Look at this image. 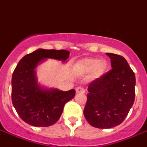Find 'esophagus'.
I'll list each match as a JSON object with an SVG mask.
<instances>
[{"label":"esophagus","mask_w":147,"mask_h":147,"mask_svg":"<svg viewBox=\"0 0 147 147\" xmlns=\"http://www.w3.org/2000/svg\"><path fill=\"white\" fill-rule=\"evenodd\" d=\"M76 91V93H83L85 92V90L84 88L82 87H77Z\"/></svg>","instance_id":"esophagus-1"}]
</instances>
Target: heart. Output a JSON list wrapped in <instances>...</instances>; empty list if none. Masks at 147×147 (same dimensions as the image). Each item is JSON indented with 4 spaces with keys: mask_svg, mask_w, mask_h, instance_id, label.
Here are the masks:
<instances>
[{
    "mask_svg": "<svg viewBox=\"0 0 147 147\" xmlns=\"http://www.w3.org/2000/svg\"><path fill=\"white\" fill-rule=\"evenodd\" d=\"M107 63L98 58H84L79 61L76 65V69L80 74H92L94 78L101 77L106 71Z\"/></svg>",
    "mask_w": 147,
    "mask_h": 147,
    "instance_id": "1",
    "label": "heart"
}]
</instances>
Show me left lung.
<instances>
[{"mask_svg": "<svg viewBox=\"0 0 147 147\" xmlns=\"http://www.w3.org/2000/svg\"><path fill=\"white\" fill-rule=\"evenodd\" d=\"M111 68L88 86L89 93L83 114L95 128L110 129L120 125L135 100L136 77L122 56L107 53Z\"/></svg>", "mask_w": 147, "mask_h": 147, "instance_id": "1", "label": "left lung"}]
</instances>
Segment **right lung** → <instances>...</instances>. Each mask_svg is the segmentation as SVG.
Returning <instances> with one entry per match:
<instances>
[{"label":"right lung","instance_id":"obj_1","mask_svg":"<svg viewBox=\"0 0 147 147\" xmlns=\"http://www.w3.org/2000/svg\"><path fill=\"white\" fill-rule=\"evenodd\" d=\"M69 54L65 50L37 49L19 61L12 74L11 100L25 122L36 127L54 125L62 114L65 104L75 96V90L62 91L41 86L35 70L47 58L65 62Z\"/></svg>","mask_w":147,"mask_h":147}]
</instances>
